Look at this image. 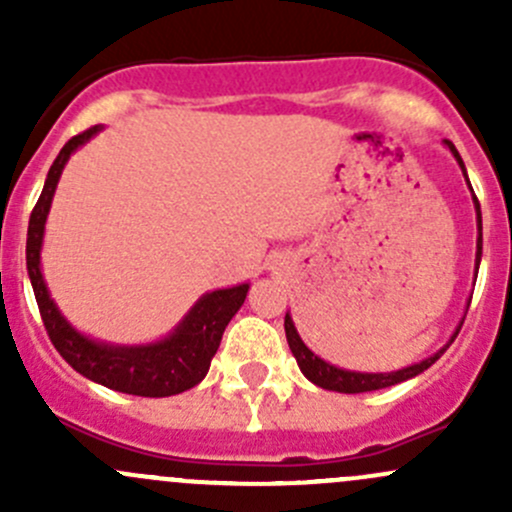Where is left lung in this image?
Returning a JSON list of instances; mask_svg holds the SVG:
<instances>
[{
	"label": "left lung",
	"instance_id": "obj_1",
	"mask_svg": "<svg viewBox=\"0 0 512 512\" xmlns=\"http://www.w3.org/2000/svg\"><path fill=\"white\" fill-rule=\"evenodd\" d=\"M446 148L453 153V158L458 160V165H461L463 170V178H466L468 188H471V180H468V173H466V165H463L461 156H458L456 146H453L451 141H446ZM473 193V188H471ZM473 205H476V223H478V242H476V277H478V267H480V255H483V220H480V203L478 198L473 195ZM471 304V302H468ZM463 324V322H461ZM461 324L456 327V332H453V337L448 339L446 347L438 349L436 354L426 356L423 361H418V364H411V366H404V369L399 371H384V374H369V371H349V369H339V366L329 364V361L319 359L317 354L312 352V349L307 347V344L302 342V337L297 334V327H294L292 317H289V312L285 314V334H287V344L289 349H292L294 359H297L299 364V371H302L304 376H307L312 384L322 386V389L327 391H339V394H364V391H379V389H386V386H394V384H401V381L406 379H414V376L421 374V371H426L428 366L436 364L438 359H441V354L446 352L448 347L453 344V339H456V334L461 332Z\"/></svg>",
	"mask_w": 512,
	"mask_h": 512
}]
</instances>
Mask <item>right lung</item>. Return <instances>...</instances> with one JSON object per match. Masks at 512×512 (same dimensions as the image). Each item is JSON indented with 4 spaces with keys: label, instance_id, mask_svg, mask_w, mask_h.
<instances>
[{
    "label": "right lung",
    "instance_id": "1",
    "mask_svg": "<svg viewBox=\"0 0 512 512\" xmlns=\"http://www.w3.org/2000/svg\"><path fill=\"white\" fill-rule=\"evenodd\" d=\"M101 128L103 126H94L71 138L49 168L44 190H41L32 210V218H29V280H32L36 304H39L41 319H44L51 344L79 374L106 386V389L123 391V394L151 396V399L173 396L180 394V391L193 389L195 384L205 379L210 361H213L220 347L227 322L242 307L250 285L242 282V285L235 287L205 292L168 337L151 344L98 342V339L86 337V334H81L79 329L66 322V317L51 299L44 275H41V245H44L46 215H49L56 185H59V178L64 173V165L69 163L71 153L79 151L84 143H89Z\"/></svg>",
    "mask_w": 512,
    "mask_h": 512
}]
</instances>
